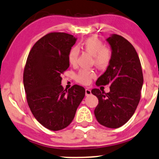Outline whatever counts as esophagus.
<instances>
[{"mask_svg": "<svg viewBox=\"0 0 159 159\" xmlns=\"http://www.w3.org/2000/svg\"><path fill=\"white\" fill-rule=\"evenodd\" d=\"M90 94H91V89H85V95H86V96H89V95H90Z\"/></svg>", "mask_w": 159, "mask_h": 159, "instance_id": "esophagus-1", "label": "esophagus"}]
</instances>
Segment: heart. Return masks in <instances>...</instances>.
Returning a JSON list of instances; mask_svg holds the SVG:
<instances>
[{
  "label": "heart",
  "mask_w": 159,
  "mask_h": 159,
  "mask_svg": "<svg viewBox=\"0 0 159 159\" xmlns=\"http://www.w3.org/2000/svg\"><path fill=\"white\" fill-rule=\"evenodd\" d=\"M81 48L87 53L92 55L93 63L99 68H106L112 59V49L109 46L103 45V42L96 37H91L81 43ZM79 57V49L74 47L68 53V61L70 65H75ZM95 76L92 70L83 69L77 73L76 80L79 83L89 85Z\"/></svg>",
  "instance_id": "obj_1"
}]
</instances>
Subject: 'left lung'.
<instances>
[{
  "instance_id": "8db88e82",
  "label": "left lung",
  "mask_w": 159,
  "mask_h": 159,
  "mask_svg": "<svg viewBox=\"0 0 159 159\" xmlns=\"http://www.w3.org/2000/svg\"><path fill=\"white\" fill-rule=\"evenodd\" d=\"M113 56L107 69L96 82L98 86L110 85V91L98 89L91 93L98 98L94 109L97 120L108 128L120 127L131 118L141 99L143 83L139 55L133 45L121 35L107 39Z\"/></svg>"
}]
</instances>
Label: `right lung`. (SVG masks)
I'll use <instances>...</instances> for the list:
<instances>
[{"instance_id":"1","label":"right lung","mask_w":159,"mask_h":159,"mask_svg":"<svg viewBox=\"0 0 159 159\" xmlns=\"http://www.w3.org/2000/svg\"><path fill=\"white\" fill-rule=\"evenodd\" d=\"M74 35L50 33L33 46L24 70L27 101L42 126L59 131L68 126L85 97V89L74 85L64 90L61 76L69 67L68 53L76 43Z\"/></svg>"}]
</instances>
